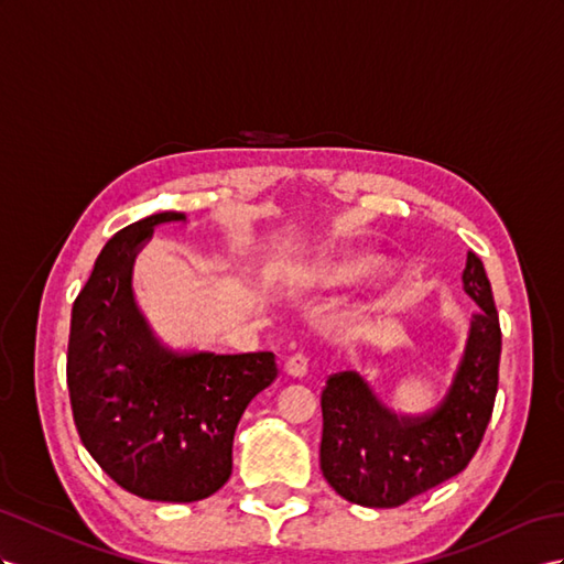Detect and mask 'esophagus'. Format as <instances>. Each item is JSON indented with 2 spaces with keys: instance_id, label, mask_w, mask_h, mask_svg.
<instances>
[{
  "instance_id": "obj_1",
  "label": "esophagus",
  "mask_w": 564,
  "mask_h": 564,
  "mask_svg": "<svg viewBox=\"0 0 564 564\" xmlns=\"http://www.w3.org/2000/svg\"><path fill=\"white\" fill-rule=\"evenodd\" d=\"M285 371L295 379H302L310 371V357L305 352H295L285 359Z\"/></svg>"
}]
</instances>
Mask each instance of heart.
<instances>
[{"label":"heart","mask_w":564,"mask_h":564,"mask_svg":"<svg viewBox=\"0 0 564 564\" xmlns=\"http://www.w3.org/2000/svg\"><path fill=\"white\" fill-rule=\"evenodd\" d=\"M369 269H371L369 259H355V262H343V264H336L334 269L326 271V281L328 283H348V281H355L359 276H365Z\"/></svg>","instance_id":"1"}]
</instances>
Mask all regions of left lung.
Listing matches in <instances>:
<instances>
[{
	"label": "left lung",
	"instance_id": "8db88e82",
	"mask_svg": "<svg viewBox=\"0 0 564 564\" xmlns=\"http://www.w3.org/2000/svg\"><path fill=\"white\" fill-rule=\"evenodd\" d=\"M462 281L479 310L451 391L431 414H393L352 371L328 377L322 471L345 500L398 508L453 479L479 451L498 393L500 322L479 254H467Z\"/></svg>",
	"mask_w": 564,
	"mask_h": 564
}]
</instances>
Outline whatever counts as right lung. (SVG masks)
<instances>
[{
  "mask_svg": "<svg viewBox=\"0 0 564 564\" xmlns=\"http://www.w3.org/2000/svg\"><path fill=\"white\" fill-rule=\"evenodd\" d=\"M126 226L99 252L70 312L66 383L83 445L128 494L195 502L234 469L245 408L279 377L276 355H173L152 336L131 293V267L156 224Z\"/></svg>",
  "mask_w": 564,
  "mask_h": 564,
  "instance_id": "right-lung-1",
  "label": "right lung"
}]
</instances>
